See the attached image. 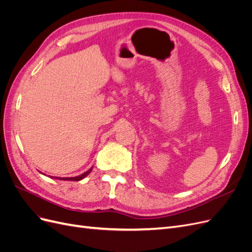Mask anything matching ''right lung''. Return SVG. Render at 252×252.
Returning <instances> with one entry per match:
<instances>
[{
  "mask_svg": "<svg viewBox=\"0 0 252 252\" xmlns=\"http://www.w3.org/2000/svg\"><path fill=\"white\" fill-rule=\"evenodd\" d=\"M91 170H93V167H91V168H90L89 170H87L86 172H84V173L78 175V177H73V178H56V179L63 180V181H81V180H83L84 178H86L87 175L91 172ZM41 173H42V172H41ZM51 178H52V177H51Z\"/></svg>",
  "mask_w": 252,
  "mask_h": 252,
  "instance_id": "obj_1",
  "label": "right lung"
}]
</instances>
